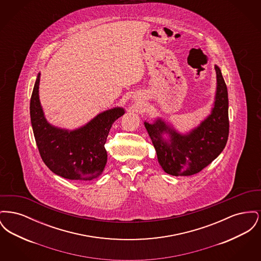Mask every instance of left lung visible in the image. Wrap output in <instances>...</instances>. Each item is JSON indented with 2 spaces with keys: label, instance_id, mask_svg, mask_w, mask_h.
I'll list each match as a JSON object with an SVG mask.
<instances>
[{
  "label": "left lung",
  "instance_id": "1",
  "mask_svg": "<svg viewBox=\"0 0 261 261\" xmlns=\"http://www.w3.org/2000/svg\"><path fill=\"white\" fill-rule=\"evenodd\" d=\"M216 91L211 113L186 133L156 117L144 125L164 172L173 176L199 173L223 150L229 135L228 91L221 69L215 64Z\"/></svg>",
  "mask_w": 261,
  "mask_h": 261
}]
</instances>
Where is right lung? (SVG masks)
Segmentation results:
<instances>
[{"label":"right lung","instance_id":"1","mask_svg":"<svg viewBox=\"0 0 261 261\" xmlns=\"http://www.w3.org/2000/svg\"><path fill=\"white\" fill-rule=\"evenodd\" d=\"M40 73L30 100V117L41 158L50 171L69 180L91 181L100 176L108 161L105 149L112 125L125 110L115 107L99 112L72 130L48 122L39 98Z\"/></svg>","mask_w":261,"mask_h":261}]
</instances>
